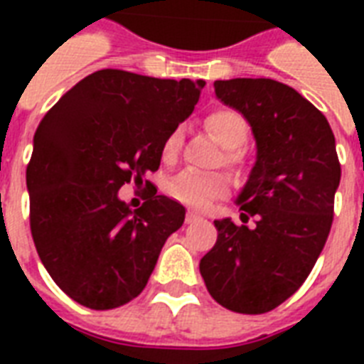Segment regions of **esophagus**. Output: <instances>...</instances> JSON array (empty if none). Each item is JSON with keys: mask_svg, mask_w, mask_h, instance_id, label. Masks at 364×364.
Segmentation results:
<instances>
[{"mask_svg": "<svg viewBox=\"0 0 364 364\" xmlns=\"http://www.w3.org/2000/svg\"><path fill=\"white\" fill-rule=\"evenodd\" d=\"M200 221V217L198 215H194L193 211H188L187 213V219H185V223H187V225H194V223H198Z\"/></svg>", "mask_w": 364, "mask_h": 364, "instance_id": "obj_1", "label": "esophagus"}]
</instances>
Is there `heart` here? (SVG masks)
<instances>
[{"instance_id": "b5f03b06", "label": "heart", "mask_w": 364, "mask_h": 364, "mask_svg": "<svg viewBox=\"0 0 364 364\" xmlns=\"http://www.w3.org/2000/svg\"><path fill=\"white\" fill-rule=\"evenodd\" d=\"M205 126L217 141L227 149V153H225L227 164H240L243 159L240 147L247 141L249 136L247 119L232 107H217L205 117ZM181 128H176L170 136L166 137L164 147H162V154H164L166 160L176 156L179 147H181ZM228 188H230V183L221 173H198V171L193 170L181 171L170 183L171 196L183 204L191 205L194 210H205L213 200L225 196Z\"/></svg>"}]
</instances>
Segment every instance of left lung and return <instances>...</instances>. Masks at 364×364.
I'll return each instance as SVG.
<instances>
[{"label":"left lung","mask_w":364,"mask_h":364,"mask_svg":"<svg viewBox=\"0 0 364 364\" xmlns=\"http://www.w3.org/2000/svg\"><path fill=\"white\" fill-rule=\"evenodd\" d=\"M215 96L247 119L257 160L238 194L242 223L215 221L200 260L210 294L227 310L266 314L285 302L327 242L340 185L334 134L316 105L274 79L215 81Z\"/></svg>","instance_id":"8db88e82"}]
</instances>
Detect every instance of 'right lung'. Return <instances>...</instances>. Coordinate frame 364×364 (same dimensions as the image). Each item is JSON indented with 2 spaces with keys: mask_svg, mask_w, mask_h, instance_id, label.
Listing matches in <instances>:
<instances>
[{
  "mask_svg": "<svg viewBox=\"0 0 364 364\" xmlns=\"http://www.w3.org/2000/svg\"><path fill=\"white\" fill-rule=\"evenodd\" d=\"M204 85L100 70L37 126L26 170L31 236L54 283L79 304L113 310L136 299L185 221L176 200L153 191L130 210L119 188L159 170L166 137Z\"/></svg>",
  "mask_w": 364,
  "mask_h": 364,
  "instance_id": "1",
  "label": "right lung"
}]
</instances>
